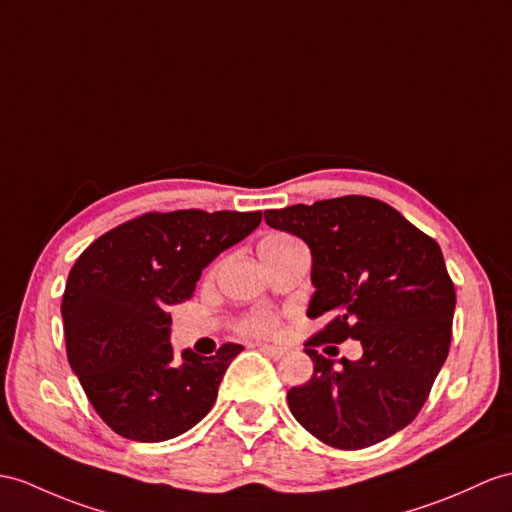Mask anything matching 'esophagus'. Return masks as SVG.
Listing matches in <instances>:
<instances>
[{
    "label": "esophagus",
    "instance_id": "esophagus-1",
    "mask_svg": "<svg viewBox=\"0 0 512 512\" xmlns=\"http://www.w3.org/2000/svg\"><path fill=\"white\" fill-rule=\"evenodd\" d=\"M260 352H265L267 356L271 358H282L286 354V347H280V345H260Z\"/></svg>",
    "mask_w": 512,
    "mask_h": 512
}]
</instances>
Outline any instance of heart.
I'll list each match as a JSON object with an SVG mask.
<instances>
[{"instance_id":"b5f03b06","label":"heart","mask_w":512,"mask_h":512,"mask_svg":"<svg viewBox=\"0 0 512 512\" xmlns=\"http://www.w3.org/2000/svg\"><path fill=\"white\" fill-rule=\"evenodd\" d=\"M282 239H289V236L273 234V236H267V239H265L263 243H267V241H282ZM241 330H243L245 334H269V332L276 330V319H273V317L267 315V313H258V315H254V317H249V319L243 323Z\"/></svg>"}]
</instances>
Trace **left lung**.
Wrapping results in <instances>:
<instances>
[{
	"label": "left lung",
	"mask_w": 512,
	"mask_h": 512,
	"mask_svg": "<svg viewBox=\"0 0 512 512\" xmlns=\"http://www.w3.org/2000/svg\"><path fill=\"white\" fill-rule=\"evenodd\" d=\"M313 256L308 317L326 328L306 343L315 373L286 395L293 417L339 450L389 439L417 417L445 363L456 306L441 247L395 208L363 195L265 210ZM360 340L364 356L323 359L313 346Z\"/></svg>",
	"instance_id": "obj_1"
}]
</instances>
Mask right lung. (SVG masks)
<instances>
[{"instance_id":"add662e5","label":"right lung","mask_w":512,"mask_h":512,"mask_svg":"<svg viewBox=\"0 0 512 512\" xmlns=\"http://www.w3.org/2000/svg\"><path fill=\"white\" fill-rule=\"evenodd\" d=\"M263 213H147L84 249L62 295L67 358L97 415L139 443L173 439L202 421L243 345L173 356L171 306L202 271L258 226Z\"/></svg>"}]
</instances>
